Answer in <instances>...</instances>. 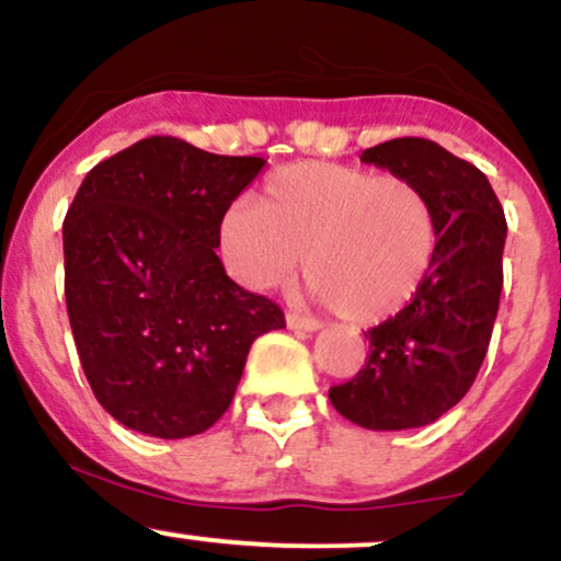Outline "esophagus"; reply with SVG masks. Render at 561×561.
<instances>
[{
    "label": "esophagus",
    "mask_w": 561,
    "mask_h": 561,
    "mask_svg": "<svg viewBox=\"0 0 561 561\" xmlns=\"http://www.w3.org/2000/svg\"><path fill=\"white\" fill-rule=\"evenodd\" d=\"M287 327L295 332H317L321 330V321L311 317H300V313H287Z\"/></svg>",
    "instance_id": "obj_1"
}]
</instances>
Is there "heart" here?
<instances>
[{"label": "heart", "instance_id": "1", "mask_svg": "<svg viewBox=\"0 0 561 561\" xmlns=\"http://www.w3.org/2000/svg\"><path fill=\"white\" fill-rule=\"evenodd\" d=\"M437 240L424 186L324 160L272 173L259 203L237 197L218 221L224 266L242 287L287 285L306 253L313 298L356 324L396 317L414 300Z\"/></svg>", "mask_w": 561, "mask_h": 561}]
</instances>
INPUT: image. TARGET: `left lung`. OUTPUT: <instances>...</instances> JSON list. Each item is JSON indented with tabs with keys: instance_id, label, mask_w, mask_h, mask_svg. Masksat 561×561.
<instances>
[{
	"instance_id": "8db88e82",
	"label": "left lung",
	"mask_w": 561,
	"mask_h": 561,
	"mask_svg": "<svg viewBox=\"0 0 561 561\" xmlns=\"http://www.w3.org/2000/svg\"><path fill=\"white\" fill-rule=\"evenodd\" d=\"M362 160L424 186L440 240L427 282L403 311L366 332L364 369L330 388V401L366 430L424 427L467 396L488 353L504 287V208L485 173L437 141L390 139Z\"/></svg>"
}]
</instances>
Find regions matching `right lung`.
I'll list each match as a JSON object with an SVG mask.
<instances>
[{
    "label": "right lung",
    "instance_id": "1",
    "mask_svg": "<svg viewBox=\"0 0 561 561\" xmlns=\"http://www.w3.org/2000/svg\"><path fill=\"white\" fill-rule=\"evenodd\" d=\"M263 158L214 156L147 137L87 173L66 221V302L102 409L179 440L221 420L255 337L285 313L231 282L218 221Z\"/></svg>",
    "mask_w": 561,
    "mask_h": 561
}]
</instances>
